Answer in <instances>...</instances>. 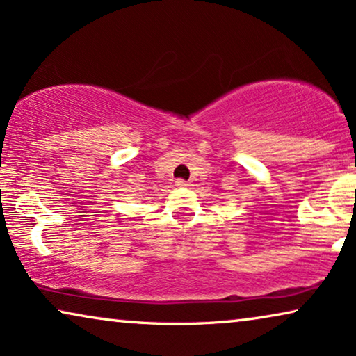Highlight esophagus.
Wrapping results in <instances>:
<instances>
[{
    "mask_svg": "<svg viewBox=\"0 0 356 356\" xmlns=\"http://www.w3.org/2000/svg\"><path fill=\"white\" fill-rule=\"evenodd\" d=\"M177 186H179V188H188L189 183L184 181V179H177Z\"/></svg>",
    "mask_w": 356,
    "mask_h": 356,
    "instance_id": "34e87169",
    "label": "esophagus"
}]
</instances>
